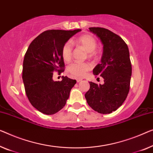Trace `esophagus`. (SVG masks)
Here are the masks:
<instances>
[{"label": "esophagus", "instance_id": "1", "mask_svg": "<svg viewBox=\"0 0 153 153\" xmlns=\"http://www.w3.org/2000/svg\"><path fill=\"white\" fill-rule=\"evenodd\" d=\"M82 80L81 79H76V81H77V82H80Z\"/></svg>", "mask_w": 153, "mask_h": 153}]
</instances>
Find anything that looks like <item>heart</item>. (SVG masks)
Returning a JSON list of instances; mask_svg holds the SVG:
<instances>
[{
	"label": "heart",
	"mask_w": 153,
	"mask_h": 153,
	"mask_svg": "<svg viewBox=\"0 0 153 153\" xmlns=\"http://www.w3.org/2000/svg\"><path fill=\"white\" fill-rule=\"evenodd\" d=\"M77 46L83 47L88 52L89 57H94L97 55L95 48L97 41L95 38L89 34H84L79 36L75 41ZM73 47L69 42H65L62 47V56L65 61H70L72 58ZM91 69V65L86 62H73L68 67V71L74 77H82L85 76L86 72Z\"/></svg>",
	"instance_id": "1"
}]
</instances>
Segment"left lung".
Masks as SVG:
<instances>
[{
    "mask_svg": "<svg viewBox=\"0 0 153 153\" xmlns=\"http://www.w3.org/2000/svg\"><path fill=\"white\" fill-rule=\"evenodd\" d=\"M103 44L101 63L93 70L104 79V84L90 82L85 93L88 105L97 113H111L122 105L128 94L132 74L129 50L122 38L108 29L90 27Z\"/></svg>",
    "mask_w": 153,
    "mask_h": 153,
    "instance_id": "1",
    "label": "left lung"
}]
</instances>
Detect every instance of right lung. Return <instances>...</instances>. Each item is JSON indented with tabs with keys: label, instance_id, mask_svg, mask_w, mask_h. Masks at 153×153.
<instances>
[{
	"label": "right lung",
	"instance_id": "1",
	"mask_svg": "<svg viewBox=\"0 0 153 153\" xmlns=\"http://www.w3.org/2000/svg\"><path fill=\"white\" fill-rule=\"evenodd\" d=\"M51 29L34 39L27 49L23 60L22 79L26 95L31 105L40 112L53 115L67 103L76 80L62 76L53 81V72L65 71L62 47L73 36L80 31Z\"/></svg>",
	"mask_w": 153,
	"mask_h": 153
}]
</instances>
